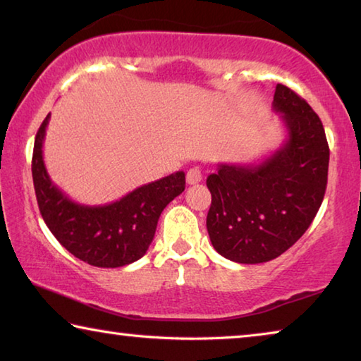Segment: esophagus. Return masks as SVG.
Here are the masks:
<instances>
[{"label": "esophagus", "instance_id": "34e87169", "mask_svg": "<svg viewBox=\"0 0 361 361\" xmlns=\"http://www.w3.org/2000/svg\"><path fill=\"white\" fill-rule=\"evenodd\" d=\"M200 180H202V170H200L199 167H192L188 170V173H186L188 185H197V183H200Z\"/></svg>", "mask_w": 361, "mask_h": 361}]
</instances>
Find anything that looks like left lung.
Instances as JSON below:
<instances>
[{"mask_svg":"<svg viewBox=\"0 0 361 361\" xmlns=\"http://www.w3.org/2000/svg\"><path fill=\"white\" fill-rule=\"evenodd\" d=\"M272 106L282 114L283 145L256 166L219 164L207 178L212 245L240 264L271 261L295 245L326 189L329 148L320 118L283 84H277Z\"/></svg>","mask_w":361,"mask_h":361,"instance_id":"1","label":"left lung"}]
</instances>
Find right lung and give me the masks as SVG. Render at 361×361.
I'll use <instances>...</instances> for the list:
<instances>
[{"label":"right lung","mask_w":361,"mask_h":361,"mask_svg":"<svg viewBox=\"0 0 361 361\" xmlns=\"http://www.w3.org/2000/svg\"><path fill=\"white\" fill-rule=\"evenodd\" d=\"M51 114L35 138L32 173L41 216L54 237L84 262L97 267H122L146 253L154 239L159 216L185 191V172L148 183L105 205L71 200L49 176L42 143Z\"/></svg>","instance_id":"add662e5"}]
</instances>
